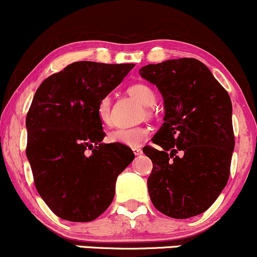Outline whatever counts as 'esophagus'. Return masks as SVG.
<instances>
[{
  "label": "esophagus",
  "instance_id": "34e87169",
  "mask_svg": "<svg viewBox=\"0 0 257 257\" xmlns=\"http://www.w3.org/2000/svg\"><path fill=\"white\" fill-rule=\"evenodd\" d=\"M134 154L135 155H141V154H142V149H141V148H134Z\"/></svg>",
  "mask_w": 257,
  "mask_h": 257
}]
</instances>
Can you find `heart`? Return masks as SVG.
<instances>
[{
  "instance_id": "b5f03b06",
  "label": "heart",
  "mask_w": 257,
  "mask_h": 257,
  "mask_svg": "<svg viewBox=\"0 0 257 257\" xmlns=\"http://www.w3.org/2000/svg\"><path fill=\"white\" fill-rule=\"evenodd\" d=\"M128 94L138 100L143 106H153L157 102V96L149 86L144 83H136L128 87ZM110 97L105 96L99 99L97 104V116L103 125L109 126L111 123L110 117ZM149 136V130L147 127H134V128H116L108 134V141L110 143L120 144V146L137 148L146 142Z\"/></svg>"
}]
</instances>
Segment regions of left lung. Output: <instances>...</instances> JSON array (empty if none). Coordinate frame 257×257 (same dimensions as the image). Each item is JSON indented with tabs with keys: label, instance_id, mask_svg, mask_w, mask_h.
I'll return each mask as SVG.
<instances>
[{
	"label": "left lung",
	"instance_id": "obj_1",
	"mask_svg": "<svg viewBox=\"0 0 257 257\" xmlns=\"http://www.w3.org/2000/svg\"><path fill=\"white\" fill-rule=\"evenodd\" d=\"M164 99V122L146 147L153 205L172 218L206 211L226 187L234 149L232 102L198 59H169L140 69Z\"/></svg>",
	"mask_w": 257,
	"mask_h": 257
}]
</instances>
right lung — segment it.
Instances as JSON below:
<instances>
[{
	"label": "right lung",
	"mask_w": 257,
	"mask_h": 257,
	"mask_svg": "<svg viewBox=\"0 0 257 257\" xmlns=\"http://www.w3.org/2000/svg\"><path fill=\"white\" fill-rule=\"evenodd\" d=\"M135 64L75 62L37 88L27 115V157L39 194L58 217L90 222L108 209L135 154L102 143L97 104ZM91 150V152H88Z\"/></svg>",
	"instance_id": "1"
}]
</instances>
